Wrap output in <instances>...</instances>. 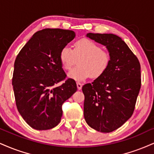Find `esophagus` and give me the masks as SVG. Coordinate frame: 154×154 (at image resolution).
<instances>
[{
  "label": "esophagus",
  "mask_w": 154,
  "mask_h": 154,
  "mask_svg": "<svg viewBox=\"0 0 154 154\" xmlns=\"http://www.w3.org/2000/svg\"><path fill=\"white\" fill-rule=\"evenodd\" d=\"M77 89H78V90H81V89H82V84H81L80 82H77Z\"/></svg>",
  "instance_id": "1"
}]
</instances>
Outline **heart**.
I'll return each instance as SVG.
<instances>
[{
  "label": "heart",
  "mask_w": 154,
  "mask_h": 154,
  "mask_svg": "<svg viewBox=\"0 0 154 154\" xmlns=\"http://www.w3.org/2000/svg\"><path fill=\"white\" fill-rule=\"evenodd\" d=\"M78 59L79 65L69 72L68 77L82 82L90 77H100L110 65L111 57L110 53L102 49L98 44L88 38H82L74 44L73 50L69 47H64L59 53V60L66 70L71 69Z\"/></svg>",
  "instance_id": "1"
}]
</instances>
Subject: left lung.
Returning a JSON list of instances; mask_svg holds the SVG:
<instances>
[{"label": "left lung", "instance_id": "8db88e82", "mask_svg": "<svg viewBox=\"0 0 154 154\" xmlns=\"http://www.w3.org/2000/svg\"><path fill=\"white\" fill-rule=\"evenodd\" d=\"M87 36L105 46L111 61L100 77L82 87L84 117L93 129L110 133L122 126L133 113L141 85L140 62L116 35L89 33Z\"/></svg>", "mask_w": 154, "mask_h": 154}]
</instances>
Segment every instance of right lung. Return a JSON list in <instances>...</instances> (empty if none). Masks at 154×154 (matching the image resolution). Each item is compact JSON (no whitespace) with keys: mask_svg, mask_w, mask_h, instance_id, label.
<instances>
[{"mask_svg":"<svg viewBox=\"0 0 154 154\" xmlns=\"http://www.w3.org/2000/svg\"><path fill=\"white\" fill-rule=\"evenodd\" d=\"M75 32L60 29L37 31L22 48L14 63L12 85L17 109L26 123L38 131L51 129L60 123L62 104L77 91L72 79L59 60L63 47ZM65 82L59 87L55 85Z\"/></svg>","mask_w":154,"mask_h":154,"instance_id":"add662e5","label":"right lung"}]
</instances>
